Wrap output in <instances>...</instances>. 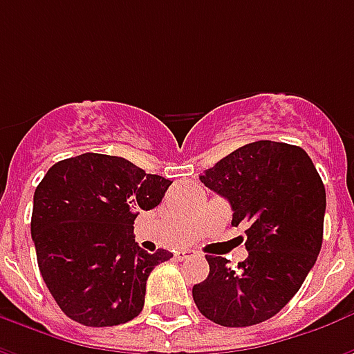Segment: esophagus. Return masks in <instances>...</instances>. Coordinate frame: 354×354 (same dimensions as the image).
<instances>
[{"label":"esophagus","instance_id":"34e87169","mask_svg":"<svg viewBox=\"0 0 354 354\" xmlns=\"http://www.w3.org/2000/svg\"><path fill=\"white\" fill-rule=\"evenodd\" d=\"M189 256H195V252H193V250H180V252H176L178 260H185V258H189Z\"/></svg>","mask_w":354,"mask_h":354}]
</instances>
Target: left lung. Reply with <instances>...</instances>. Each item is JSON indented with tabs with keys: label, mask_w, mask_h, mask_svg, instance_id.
Listing matches in <instances>:
<instances>
[{
	"label": "left lung",
	"mask_w": 354,
	"mask_h": 354,
	"mask_svg": "<svg viewBox=\"0 0 354 354\" xmlns=\"http://www.w3.org/2000/svg\"><path fill=\"white\" fill-rule=\"evenodd\" d=\"M199 180L230 201L231 225L248 223V258L233 269L207 256L210 273L193 286L195 305L222 326L260 324L288 304L317 261L324 184L301 147L271 140L239 147Z\"/></svg>",
	"instance_id": "obj_1"
}]
</instances>
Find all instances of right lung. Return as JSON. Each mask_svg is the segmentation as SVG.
Returning <instances> with one entry per match:
<instances>
[{
	"mask_svg": "<svg viewBox=\"0 0 354 354\" xmlns=\"http://www.w3.org/2000/svg\"><path fill=\"white\" fill-rule=\"evenodd\" d=\"M170 184L115 155L83 153L50 167L34 193L32 239L66 317L94 328L138 317L147 277L172 254L142 250L134 220L157 207Z\"/></svg>",
	"mask_w": 354,
	"mask_h": 354,
	"instance_id": "add662e5",
	"label": "right lung"
}]
</instances>
